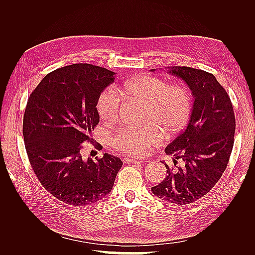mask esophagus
I'll use <instances>...</instances> for the list:
<instances>
[{"instance_id": "1", "label": "esophagus", "mask_w": 255, "mask_h": 255, "mask_svg": "<svg viewBox=\"0 0 255 255\" xmlns=\"http://www.w3.org/2000/svg\"><path fill=\"white\" fill-rule=\"evenodd\" d=\"M126 163H130V164H142L144 163V160L142 159H135V158H126L125 159Z\"/></svg>"}]
</instances>
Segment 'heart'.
Instances as JSON below:
<instances>
[{"mask_svg":"<svg viewBox=\"0 0 255 255\" xmlns=\"http://www.w3.org/2000/svg\"><path fill=\"white\" fill-rule=\"evenodd\" d=\"M125 101L145 104L143 120L165 128L168 134L181 129L187 122L191 111L189 90L180 84L167 85L155 76L142 75L127 81L118 90L110 87L100 95L98 113L105 122L118 120ZM164 139V133L157 128L128 129L115 135L111 143L115 149L128 155L142 156Z\"/></svg>","mask_w":255,"mask_h":255,"instance_id":"b5f03b06","label":"heart"}]
</instances>
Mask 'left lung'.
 <instances>
[{"mask_svg": "<svg viewBox=\"0 0 255 255\" xmlns=\"http://www.w3.org/2000/svg\"><path fill=\"white\" fill-rule=\"evenodd\" d=\"M168 73L188 85L195 101L186 128L165 149L174 164L182 159L183 166L173 170L165 164V180L151 189L166 202L185 205L205 196L225 172L234 144L235 115L212 73L190 67H169Z\"/></svg>", "mask_w": 255, "mask_h": 255, "instance_id": "1", "label": "left lung"}]
</instances>
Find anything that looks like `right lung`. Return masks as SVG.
Here are the masks:
<instances>
[{"instance_id": "1", "label": "right lung", "mask_w": 255, "mask_h": 255, "mask_svg": "<svg viewBox=\"0 0 255 255\" xmlns=\"http://www.w3.org/2000/svg\"><path fill=\"white\" fill-rule=\"evenodd\" d=\"M115 74L89 64L66 66L45 75L27 100L23 137L30 166L66 204L84 207L110 195L123 165L107 153L96 160L82 157L83 143L94 141L91 130L100 121L98 99Z\"/></svg>"}]
</instances>
